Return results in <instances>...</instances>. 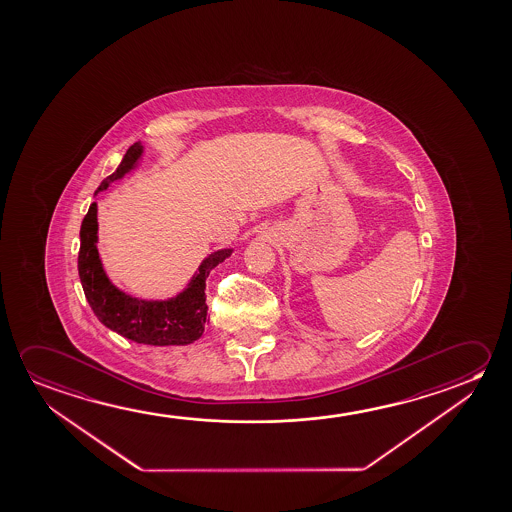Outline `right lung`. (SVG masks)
Listing matches in <instances>:
<instances>
[{
	"mask_svg": "<svg viewBox=\"0 0 512 512\" xmlns=\"http://www.w3.org/2000/svg\"><path fill=\"white\" fill-rule=\"evenodd\" d=\"M142 143L136 142L127 149L126 156L117 170L106 177L97 191L108 188L111 182L124 177L142 156ZM95 191V193H97ZM78 271L79 280L87 296L88 305L97 319L118 335L147 346H186L202 337L207 321L205 305V278L232 250L211 253L200 264L197 275L175 298L166 301H145L131 298L118 291L104 273L97 252V204H90L87 216L79 230Z\"/></svg>",
	"mask_w": 512,
	"mask_h": 512,
	"instance_id": "1",
	"label": "right lung"
}]
</instances>
